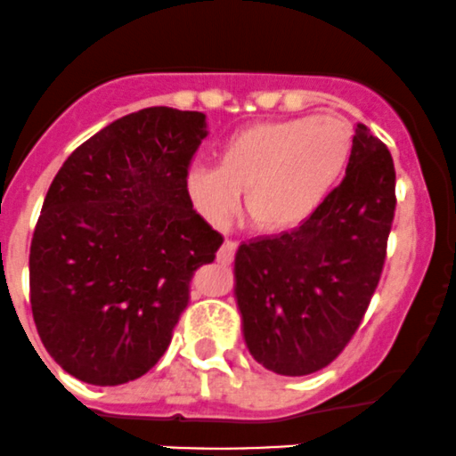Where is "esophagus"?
<instances>
[{
    "label": "esophagus",
    "mask_w": 456,
    "mask_h": 456,
    "mask_svg": "<svg viewBox=\"0 0 456 456\" xmlns=\"http://www.w3.org/2000/svg\"><path fill=\"white\" fill-rule=\"evenodd\" d=\"M234 252H237V243L226 241L222 248H219L217 261L222 263V265H230V263L234 261Z\"/></svg>",
    "instance_id": "esophagus-1"
}]
</instances>
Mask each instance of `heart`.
Here are the masks:
<instances>
[{
	"instance_id": "b5f03b06",
	"label": "heart",
	"mask_w": 456,
	"mask_h": 456,
	"mask_svg": "<svg viewBox=\"0 0 456 456\" xmlns=\"http://www.w3.org/2000/svg\"><path fill=\"white\" fill-rule=\"evenodd\" d=\"M352 130L332 115L265 121L230 134L217 165L193 163L184 187L215 226L239 213L248 191L249 215L267 230L302 226L339 184L350 163Z\"/></svg>"
}]
</instances>
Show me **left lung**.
Here are the masks:
<instances>
[{"label":"left lung","mask_w":456,"mask_h":456,"mask_svg":"<svg viewBox=\"0 0 456 456\" xmlns=\"http://www.w3.org/2000/svg\"><path fill=\"white\" fill-rule=\"evenodd\" d=\"M394 210V160L359 124L344 183L324 207L291 232L243 241L234 254V300L256 363L306 376L337 359L380 281Z\"/></svg>","instance_id":"left-lung-1"}]
</instances>
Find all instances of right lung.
<instances>
[{
  "label": "right lung",
  "instance_id": "add662e5",
  "mask_svg": "<svg viewBox=\"0 0 456 456\" xmlns=\"http://www.w3.org/2000/svg\"><path fill=\"white\" fill-rule=\"evenodd\" d=\"M207 115L151 106L112 121L53 178L30 246V305L67 374L124 385L165 354L189 281L224 237L193 210L184 174Z\"/></svg>",
  "mask_w": 456,
  "mask_h": 456
}]
</instances>
